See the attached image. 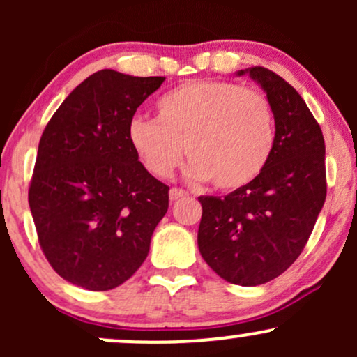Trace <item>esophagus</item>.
<instances>
[{"label": "esophagus", "instance_id": "1", "mask_svg": "<svg viewBox=\"0 0 357 357\" xmlns=\"http://www.w3.org/2000/svg\"><path fill=\"white\" fill-rule=\"evenodd\" d=\"M184 196H188V192L184 190H179V188H171V191H169L171 202H178L179 198H184Z\"/></svg>", "mask_w": 357, "mask_h": 357}]
</instances>
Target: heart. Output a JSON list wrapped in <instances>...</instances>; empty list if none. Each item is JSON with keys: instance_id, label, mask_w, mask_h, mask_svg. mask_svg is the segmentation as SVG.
<instances>
[{"instance_id": "heart-1", "label": "heart", "mask_w": 357, "mask_h": 357, "mask_svg": "<svg viewBox=\"0 0 357 357\" xmlns=\"http://www.w3.org/2000/svg\"><path fill=\"white\" fill-rule=\"evenodd\" d=\"M127 139L139 161L166 179L191 159L188 178L221 191L253 183L275 146V119L264 93L233 82L188 80L155 102V119L134 117Z\"/></svg>"}]
</instances>
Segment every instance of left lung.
Returning <instances> with one entry per match:
<instances>
[{
    "instance_id": "obj_1",
    "label": "left lung",
    "mask_w": 357,
    "mask_h": 357,
    "mask_svg": "<svg viewBox=\"0 0 357 357\" xmlns=\"http://www.w3.org/2000/svg\"><path fill=\"white\" fill-rule=\"evenodd\" d=\"M261 85L275 119V146L253 183L199 196L202 257L221 278L255 287L284 273L304 250L326 202L321 126L289 82L264 67L240 70Z\"/></svg>"
}]
</instances>
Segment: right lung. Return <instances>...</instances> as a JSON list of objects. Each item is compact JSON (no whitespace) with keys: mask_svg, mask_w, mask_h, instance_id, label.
Here are the masks:
<instances>
[{"mask_svg":"<svg viewBox=\"0 0 357 357\" xmlns=\"http://www.w3.org/2000/svg\"><path fill=\"white\" fill-rule=\"evenodd\" d=\"M165 77L99 70L56 109L38 144L28 203L61 278L110 290L136 273L169 206V186L139 161L127 127Z\"/></svg>","mask_w":357,"mask_h":357,"instance_id":"obj_1","label":"right lung"}]
</instances>
